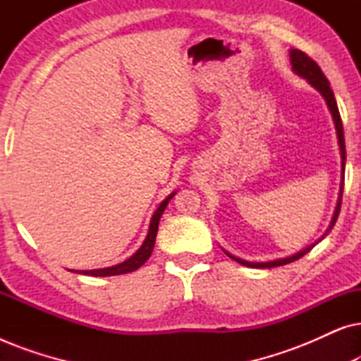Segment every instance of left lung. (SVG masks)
Returning a JSON list of instances; mask_svg holds the SVG:
<instances>
[{"label":"left lung","mask_w":361,"mask_h":361,"mask_svg":"<svg viewBox=\"0 0 361 361\" xmlns=\"http://www.w3.org/2000/svg\"><path fill=\"white\" fill-rule=\"evenodd\" d=\"M290 63H293V68L294 72L298 73V75L304 77L305 80H309V83H312V85L317 88V90L322 93V97L325 98V102H327L329 105V110L332 113L334 116V123H335V130H337V136H338V146H340V154H342V185H340V195H338V202H337V209H335V214H334V219H332V224H330L327 233L330 230L334 228L335 221L338 219V214H340V207H342V194H343V174H345V159H347V154H345V140H343V125H342V118H340V113H338V106H337V102H335V97H334V92L332 88L329 85V80L327 77L324 75V72L320 71V67L317 66V62L312 61L307 54L299 51V49H293L290 51ZM325 233V235H327ZM324 235V236H325ZM322 236V238H324ZM320 238V240H322ZM319 240V241H320ZM315 245H310L307 248L299 251V253H295L293 256H289V258H284V259H276V261H269V263H250V261H243L240 258H235V256H231L230 253H226L230 256L231 259L238 261L240 264L243 266H248V268H276V266H283V264H288V263H293V261L302 258L304 255H307L310 250L314 248Z\"/></svg>","instance_id":"obj_1"}]
</instances>
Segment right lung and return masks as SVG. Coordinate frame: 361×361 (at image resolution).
Listing matches in <instances>:
<instances>
[{"instance_id": "right-lung-1", "label": "right lung", "mask_w": 361, "mask_h": 361, "mask_svg": "<svg viewBox=\"0 0 361 361\" xmlns=\"http://www.w3.org/2000/svg\"><path fill=\"white\" fill-rule=\"evenodd\" d=\"M174 197V194H171L167 199L162 202V204L157 207V210L154 212V215H152L151 219V225H149V231H147V236L145 240V243L140 250L136 251L135 255L131 256L130 259L123 261V263L116 264V266H111V268H103V269H92V271H80L82 274H88V276H116V274H126V273H131V271H136L137 268H141L142 264L146 263L147 258H149L151 253H152V248H154V243H156V235H157V226H159V220H161V215L162 212H164L166 205L169 204V200ZM78 273V271H75Z\"/></svg>"}]
</instances>
